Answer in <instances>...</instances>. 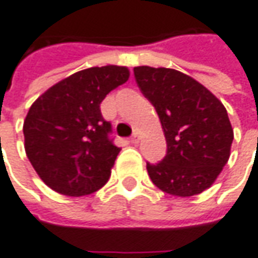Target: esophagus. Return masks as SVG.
Listing matches in <instances>:
<instances>
[{
    "label": "esophagus",
    "instance_id": "1",
    "mask_svg": "<svg viewBox=\"0 0 258 258\" xmlns=\"http://www.w3.org/2000/svg\"><path fill=\"white\" fill-rule=\"evenodd\" d=\"M139 141H140V133L136 130L134 134H133V137H131V143H133V144H139Z\"/></svg>",
    "mask_w": 258,
    "mask_h": 258
}]
</instances>
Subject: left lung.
Returning <instances> with one entry per match:
<instances>
[{
	"label": "left lung",
	"instance_id": "1",
	"mask_svg": "<svg viewBox=\"0 0 258 258\" xmlns=\"http://www.w3.org/2000/svg\"><path fill=\"white\" fill-rule=\"evenodd\" d=\"M134 76L162 124L167 154L147 163L160 190L187 198L211 187L227 164L234 140L227 109L217 96L185 73L167 68H134Z\"/></svg>",
	"mask_w": 258,
	"mask_h": 258
}]
</instances>
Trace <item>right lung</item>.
Listing matches in <instances>:
<instances>
[{
	"label": "right lung",
	"mask_w": 258,
	"mask_h": 258,
	"mask_svg": "<svg viewBox=\"0 0 258 258\" xmlns=\"http://www.w3.org/2000/svg\"><path fill=\"white\" fill-rule=\"evenodd\" d=\"M128 68H88L54 84L24 119V149L40 179L57 194L84 196L105 185L119 147L102 118L104 98L125 84Z\"/></svg>",
	"instance_id": "add662e5"
}]
</instances>
